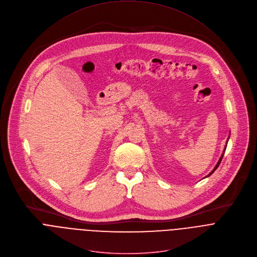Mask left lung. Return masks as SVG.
<instances>
[{"mask_svg": "<svg viewBox=\"0 0 257 257\" xmlns=\"http://www.w3.org/2000/svg\"><path fill=\"white\" fill-rule=\"evenodd\" d=\"M226 147H227V145H226V146H225V149H226ZM225 149H224V152H225ZM224 152H223V154H222V155H221V157H220V159H219V161H218V162H217V164H216V166H215V167H214V169H213V170H212V172H211V173H210V174H209V175H208V176H207V177H210V176H211V175H212V174H213V173H214V172H215V170H216V169H217V168H218V166H219V165H220V163H221V160H222V158H223V155H224Z\"/></svg>", "mask_w": 257, "mask_h": 257, "instance_id": "obj_1", "label": "left lung"}]
</instances>
